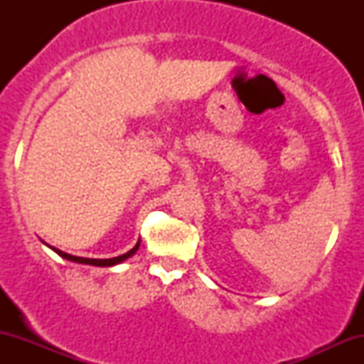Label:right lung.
I'll return each mask as SVG.
<instances>
[{
    "mask_svg": "<svg viewBox=\"0 0 364 364\" xmlns=\"http://www.w3.org/2000/svg\"><path fill=\"white\" fill-rule=\"evenodd\" d=\"M46 245V243H44ZM49 246V245H48ZM139 246H140V240L136 241V245L133 246L132 250L127 253L119 255V257H114V258H83V257H75V255H70V253H65L61 252V250L54 248V246H49V248L53 250L54 253L60 255L61 258H65V260H70V262H75V263H83V265H94V267H112V265H118V263L128 260L129 257H133L136 252H139Z\"/></svg>",
    "mask_w": 364,
    "mask_h": 364,
    "instance_id": "1",
    "label": "right lung"
}]
</instances>
